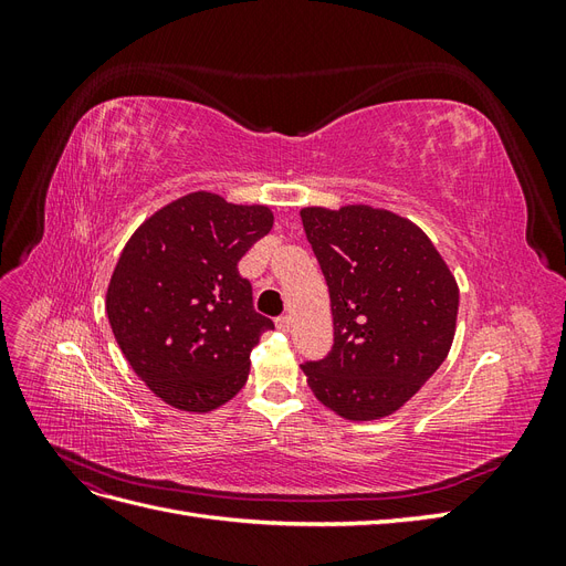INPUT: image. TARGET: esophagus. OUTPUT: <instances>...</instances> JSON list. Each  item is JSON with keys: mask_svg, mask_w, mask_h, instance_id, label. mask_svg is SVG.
I'll return each instance as SVG.
<instances>
[{"mask_svg": "<svg viewBox=\"0 0 566 566\" xmlns=\"http://www.w3.org/2000/svg\"><path fill=\"white\" fill-rule=\"evenodd\" d=\"M273 323H276V328H279L281 333H287L290 325H293V321H290V316H279Z\"/></svg>", "mask_w": 566, "mask_h": 566, "instance_id": "esophagus-1", "label": "esophagus"}]
</instances>
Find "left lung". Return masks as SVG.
<instances>
[{
  "label": "left lung",
  "instance_id": "1",
  "mask_svg": "<svg viewBox=\"0 0 566 566\" xmlns=\"http://www.w3.org/2000/svg\"><path fill=\"white\" fill-rule=\"evenodd\" d=\"M331 290L333 352L304 364L314 397L352 422L382 420L432 378L455 337L458 283L413 221L370 205L302 208Z\"/></svg>",
  "mask_w": 566,
  "mask_h": 566
}]
</instances>
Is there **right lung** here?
I'll return each instance as SVG.
<instances>
[{"label": "right lung", "instance_id": "right-lung-1", "mask_svg": "<svg viewBox=\"0 0 566 566\" xmlns=\"http://www.w3.org/2000/svg\"><path fill=\"white\" fill-rule=\"evenodd\" d=\"M273 227L266 205L196 191L132 233L106 293L113 335L158 399L210 413L243 389L271 318L252 306L241 256Z\"/></svg>", "mask_w": 566, "mask_h": 566}]
</instances>
